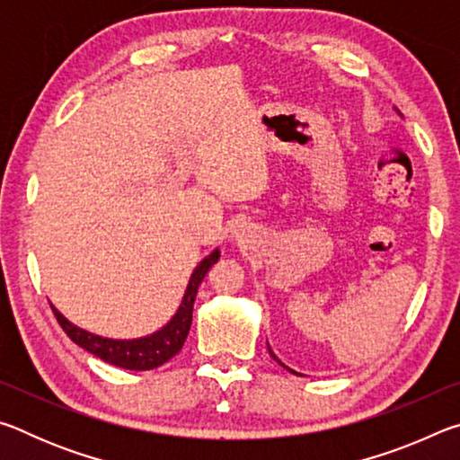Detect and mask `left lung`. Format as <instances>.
<instances>
[{
  "instance_id": "obj_1",
  "label": "left lung",
  "mask_w": 460,
  "mask_h": 460,
  "mask_svg": "<svg viewBox=\"0 0 460 460\" xmlns=\"http://www.w3.org/2000/svg\"><path fill=\"white\" fill-rule=\"evenodd\" d=\"M270 355H271V357H274V359L278 361V357H276L274 353H271V349H270ZM278 363H279V361H278ZM279 365H284V363H279ZM284 367H286V365H284ZM286 369H288V367H286ZM288 371H292V369H288ZM292 373H294V371H292Z\"/></svg>"
}]
</instances>
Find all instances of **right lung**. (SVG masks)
Returning a JSON list of instances; mask_svg holds the SVG:
<instances>
[{
  "instance_id": "right-lung-1",
  "label": "right lung",
  "mask_w": 460,
  "mask_h": 460,
  "mask_svg": "<svg viewBox=\"0 0 460 460\" xmlns=\"http://www.w3.org/2000/svg\"><path fill=\"white\" fill-rule=\"evenodd\" d=\"M217 260H219V252L215 249L208 258L200 261V266H197V270L192 271V278L189 282V288H186L184 300L181 308H178V313L174 314L172 321L164 326V329L150 334V337L134 339V341L103 339V337H97V334H91L87 331L79 329V326H75L73 323H68L54 306H52V313L57 316L62 331L68 334V339L76 342L79 347H83L84 351H89L95 357H99V359H103L105 363L118 365V367H123V369H136V371L160 367L162 363L172 359V357L182 349L186 334H189L190 324H192V306H194V298H197L199 286Z\"/></svg>"
}]
</instances>
